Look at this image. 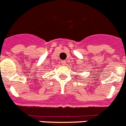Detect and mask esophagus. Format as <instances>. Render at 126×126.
<instances>
[{
  "label": "esophagus",
  "mask_w": 126,
  "mask_h": 126,
  "mask_svg": "<svg viewBox=\"0 0 126 126\" xmlns=\"http://www.w3.org/2000/svg\"><path fill=\"white\" fill-rule=\"evenodd\" d=\"M61 65H63V66L66 65V61H61Z\"/></svg>",
  "instance_id": "obj_1"
}]
</instances>
